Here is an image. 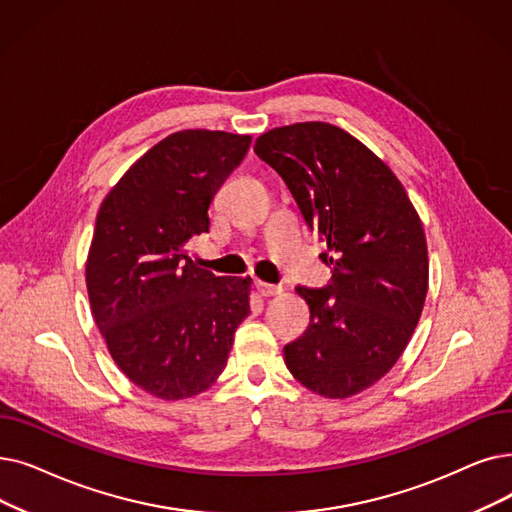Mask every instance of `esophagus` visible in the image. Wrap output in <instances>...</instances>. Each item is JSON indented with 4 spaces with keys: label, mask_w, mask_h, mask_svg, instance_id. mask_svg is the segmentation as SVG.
<instances>
[{
    "label": "esophagus",
    "mask_w": 512,
    "mask_h": 512,
    "mask_svg": "<svg viewBox=\"0 0 512 512\" xmlns=\"http://www.w3.org/2000/svg\"><path fill=\"white\" fill-rule=\"evenodd\" d=\"M255 288H257V293H259L261 297H274V295H280V293H282V286H278V284H268V282H261V280L255 282Z\"/></svg>",
    "instance_id": "1"
}]
</instances>
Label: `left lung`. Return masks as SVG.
Listing matches in <instances>:
<instances>
[{
    "label": "left lung",
    "mask_w": 512,
    "mask_h": 512,
    "mask_svg": "<svg viewBox=\"0 0 512 512\" xmlns=\"http://www.w3.org/2000/svg\"><path fill=\"white\" fill-rule=\"evenodd\" d=\"M255 154L291 190L332 268L322 288L297 286L309 326L284 362L309 391L360 393L404 353L429 286L427 238L395 173L341 127L307 121L270 129Z\"/></svg>",
    "instance_id": "1"
}]
</instances>
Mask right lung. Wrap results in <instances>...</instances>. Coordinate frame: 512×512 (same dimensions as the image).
I'll return each instance as SVG.
<instances>
[{
  "label": "right lung",
  "mask_w": 512,
  "mask_h": 512,
  "mask_svg": "<svg viewBox=\"0 0 512 512\" xmlns=\"http://www.w3.org/2000/svg\"><path fill=\"white\" fill-rule=\"evenodd\" d=\"M251 136L184 129L154 144L106 194L85 263L94 320L127 379L175 402L224 372L251 278L198 268L186 247Z\"/></svg>",
  "instance_id": "add662e5"
}]
</instances>
